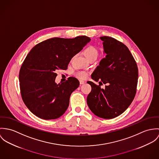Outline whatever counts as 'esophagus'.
<instances>
[{
    "label": "esophagus",
    "mask_w": 159,
    "mask_h": 159,
    "mask_svg": "<svg viewBox=\"0 0 159 159\" xmlns=\"http://www.w3.org/2000/svg\"><path fill=\"white\" fill-rule=\"evenodd\" d=\"M85 84V81L80 80V85H82V84Z\"/></svg>",
    "instance_id": "34e87169"
}]
</instances>
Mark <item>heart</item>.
Returning a JSON list of instances; mask_svg holds the SVG:
<instances>
[{
	"label": "heart",
	"instance_id": "1",
	"mask_svg": "<svg viewBox=\"0 0 159 159\" xmlns=\"http://www.w3.org/2000/svg\"><path fill=\"white\" fill-rule=\"evenodd\" d=\"M84 54L89 60H91L93 59H96L99 55V52L94 46L89 45L85 49ZM75 74L79 79H85L88 76V73L84 71H77Z\"/></svg>",
	"mask_w": 159,
	"mask_h": 159
}]
</instances>
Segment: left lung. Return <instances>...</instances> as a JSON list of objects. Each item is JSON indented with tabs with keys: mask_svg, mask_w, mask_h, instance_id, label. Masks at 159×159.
Returning <instances> with one entry per match:
<instances>
[{
	"mask_svg": "<svg viewBox=\"0 0 159 159\" xmlns=\"http://www.w3.org/2000/svg\"><path fill=\"white\" fill-rule=\"evenodd\" d=\"M106 57L91 74L99 82L87 83L91 91L87 96V104L98 117L112 119L121 114L133 101L138 83L137 63L128 48L123 43L110 36H101ZM106 84L105 89L100 88Z\"/></svg>",
	"mask_w": 159,
	"mask_h": 159,
	"instance_id": "obj_1",
	"label": "left lung"
}]
</instances>
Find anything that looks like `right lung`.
Segmentation results:
<instances>
[{"label":"right lung","instance_id":"obj_1","mask_svg":"<svg viewBox=\"0 0 159 159\" xmlns=\"http://www.w3.org/2000/svg\"><path fill=\"white\" fill-rule=\"evenodd\" d=\"M90 40L86 36L55 37L37 44L28 53L19 71L20 91L25 105L36 116L53 120L66 111L71 93L80 82L70 77L57 85L55 71L66 70L71 58Z\"/></svg>","mask_w":159,"mask_h":159}]
</instances>
